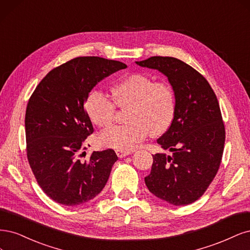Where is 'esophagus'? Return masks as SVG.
Here are the masks:
<instances>
[{
  "label": "esophagus",
  "mask_w": 250,
  "mask_h": 250,
  "mask_svg": "<svg viewBox=\"0 0 250 250\" xmlns=\"http://www.w3.org/2000/svg\"><path fill=\"white\" fill-rule=\"evenodd\" d=\"M130 154H131V151H128V150H122V149H117L116 150V155L119 158H125V157L130 155Z\"/></svg>",
  "instance_id": "1"
}]
</instances>
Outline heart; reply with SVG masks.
Wrapping results in <instances>:
<instances>
[{"label":"heart","instance_id":"obj_1","mask_svg":"<svg viewBox=\"0 0 250 250\" xmlns=\"http://www.w3.org/2000/svg\"><path fill=\"white\" fill-rule=\"evenodd\" d=\"M115 103L126 109L125 125L112 126L100 135L99 142L104 147L128 150L143 141L151 132L160 135L170 126L175 112V98L171 86L166 82L134 72L124 77L113 88ZM85 111L91 123L107 127L113 123L116 106L101 91H92L87 96Z\"/></svg>","mask_w":250,"mask_h":250}]
</instances>
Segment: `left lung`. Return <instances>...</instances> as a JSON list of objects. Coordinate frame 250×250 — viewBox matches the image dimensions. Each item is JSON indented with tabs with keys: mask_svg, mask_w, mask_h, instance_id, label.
<instances>
[{
	"mask_svg": "<svg viewBox=\"0 0 250 250\" xmlns=\"http://www.w3.org/2000/svg\"><path fill=\"white\" fill-rule=\"evenodd\" d=\"M136 64L165 75L175 98L172 123L157 140L172 156L152 155L146 185L169 204L190 205L206 192L221 163L225 130L219 103L205 77L180 59L155 56Z\"/></svg>",
	"mask_w": 250,
	"mask_h": 250,
	"instance_id": "8db88e82",
	"label": "left lung"
}]
</instances>
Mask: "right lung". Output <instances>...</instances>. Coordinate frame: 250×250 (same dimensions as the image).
Segmentation results:
<instances>
[{
  "label": "right lung",
  "mask_w": 250,
  "mask_h": 250,
  "mask_svg": "<svg viewBox=\"0 0 250 250\" xmlns=\"http://www.w3.org/2000/svg\"><path fill=\"white\" fill-rule=\"evenodd\" d=\"M123 62L78 57L52 69L29 100L25 126L27 157L45 194L64 206L93 199L118 160L113 149L86 156L85 139L93 133L84 104L104 78L125 68Z\"/></svg>",
  "instance_id": "1"
}]
</instances>
